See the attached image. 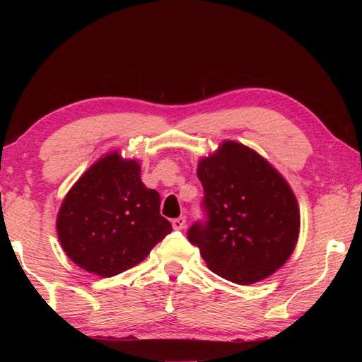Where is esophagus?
<instances>
[{
  "mask_svg": "<svg viewBox=\"0 0 362 362\" xmlns=\"http://www.w3.org/2000/svg\"><path fill=\"white\" fill-rule=\"evenodd\" d=\"M185 226H187V218L185 216H180V218L173 219V227L175 230H182Z\"/></svg>",
  "mask_w": 362,
  "mask_h": 362,
  "instance_id": "1",
  "label": "esophagus"
}]
</instances>
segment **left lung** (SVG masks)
Returning <instances> with one entry per match:
<instances>
[{"instance_id":"8db88e82","label":"left lung","mask_w":362,"mask_h":362,"mask_svg":"<svg viewBox=\"0 0 362 362\" xmlns=\"http://www.w3.org/2000/svg\"><path fill=\"white\" fill-rule=\"evenodd\" d=\"M205 224L188 230L211 272L236 284L271 276L296 249L300 209L286 179L249 146L222 141L202 157Z\"/></svg>"}]
</instances>
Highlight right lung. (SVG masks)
<instances>
[{"label":"right lung","instance_id":"right-lung-1","mask_svg":"<svg viewBox=\"0 0 362 362\" xmlns=\"http://www.w3.org/2000/svg\"><path fill=\"white\" fill-rule=\"evenodd\" d=\"M56 228L68 258L99 276L141 263L173 230L160 214V194L141 182V165L118 151L95 161L70 188Z\"/></svg>","mask_w":362,"mask_h":362}]
</instances>
